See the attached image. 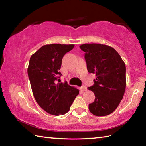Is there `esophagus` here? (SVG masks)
I'll return each mask as SVG.
<instances>
[{
    "label": "esophagus",
    "mask_w": 146,
    "mask_h": 146,
    "mask_svg": "<svg viewBox=\"0 0 146 146\" xmlns=\"http://www.w3.org/2000/svg\"><path fill=\"white\" fill-rule=\"evenodd\" d=\"M80 90H82V91H84L87 90V88L86 87V86H82V87L80 88Z\"/></svg>",
    "instance_id": "34e87169"
}]
</instances>
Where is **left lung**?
<instances>
[{"label": "left lung", "mask_w": 146, "mask_h": 146, "mask_svg": "<svg viewBox=\"0 0 146 146\" xmlns=\"http://www.w3.org/2000/svg\"><path fill=\"white\" fill-rule=\"evenodd\" d=\"M80 48L85 52V60L90 73L97 76L94 84L88 88L95 98L89 104L93 115L103 117L117 108L126 86L125 65L112 47L100 44H84Z\"/></svg>", "instance_id": "obj_1"}]
</instances>
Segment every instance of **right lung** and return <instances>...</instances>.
<instances>
[{
    "label": "right lung",
    "mask_w": 146,
    "mask_h": 146,
    "mask_svg": "<svg viewBox=\"0 0 146 146\" xmlns=\"http://www.w3.org/2000/svg\"><path fill=\"white\" fill-rule=\"evenodd\" d=\"M73 48L74 44L44 45L29 59L28 74L32 92L38 104L51 115L67 113L79 93L67 82H57L63 56Z\"/></svg>",
    "instance_id": "add662e5"
}]
</instances>
